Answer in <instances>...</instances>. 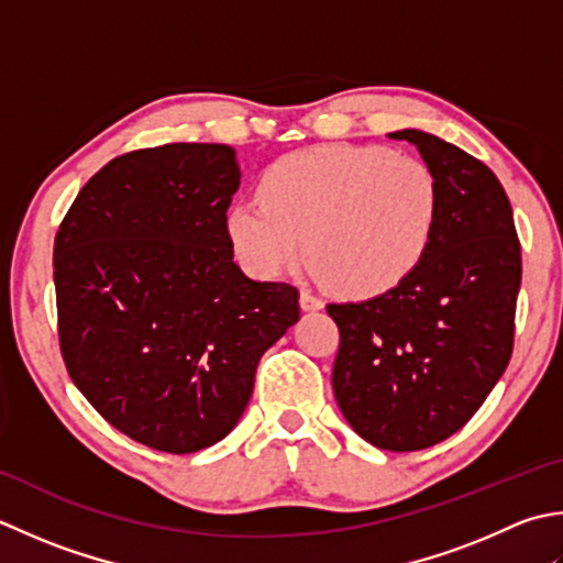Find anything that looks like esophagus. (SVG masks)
Here are the masks:
<instances>
[{"instance_id":"esophagus-1","label":"esophagus","mask_w":563,"mask_h":563,"mask_svg":"<svg viewBox=\"0 0 563 563\" xmlns=\"http://www.w3.org/2000/svg\"><path fill=\"white\" fill-rule=\"evenodd\" d=\"M298 303H301V311H306V313H313L323 308V301H320V298L313 296L311 291H301V296H298Z\"/></svg>"}]
</instances>
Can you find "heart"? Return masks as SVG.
Here are the masks:
<instances>
[{
	"mask_svg": "<svg viewBox=\"0 0 563 563\" xmlns=\"http://www.w3.org/2000/svg\"><path fill=\"white\" fill-rule=\"evenodd\" d=\"M257 197L225 213L240 265L277 279L306 250L316 277L352 301L404 284L426 260L442 213L430 165L384 145L335 143L284 155L262 172Z\"/></svg>",
	"mask_w": 563,
	"mask_h": 563,
	"instance_id": "b5f03b06",
	"label": "heart"
}]
</instances>
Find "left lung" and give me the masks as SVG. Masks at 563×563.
Listing matches in <instances>:
<instances>
[{"label":"left lung","instance_id":"obj_1","mask_svg":"<svg viewBox=\"0 0 563 563\" xmlns=\"http://www.w3.org/2000/svg\"><path fill=\"white\" fill-rule=\"evenodd\" d=\"M388 137L438 175L442 213L404 284L328 306L340 328L332 391L360 438L416 452L462 430L506 372L522 260L506 189L484 163L428 131Z\"/></svg>","mask_w":563,"mask_h":563}]
</instances>
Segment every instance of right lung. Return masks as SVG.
<instances>
[{
	"label": "right lung",
	"mask_w": 563,
	"mask_h": 563,
	"mask_svg": "<svg viewBox=\"0 0 563 563\" xmlns=\"http://www.w3.org/2000/svg\"><path fill=\"white\" fill-rule=\"evenodd\" d=\"M231 145L169 143L113 157L55 235L57 332L67 374L119 432L199 452L231 432L260 357L298 318L289 284L233 262Z\"/></svg>",
	"instance_id": "add662e5"
}]
</instances>
